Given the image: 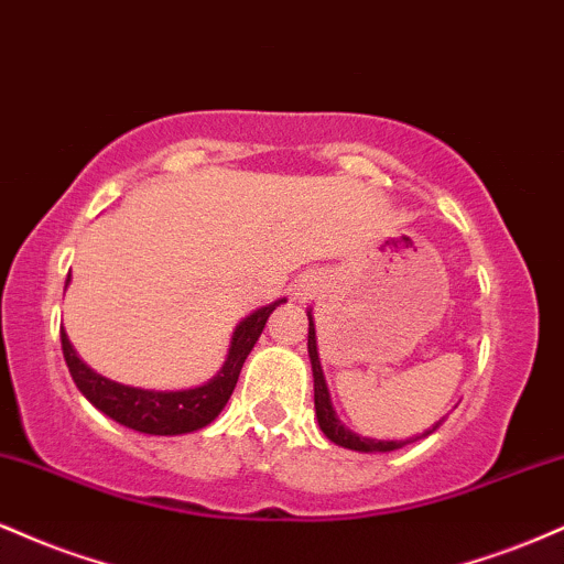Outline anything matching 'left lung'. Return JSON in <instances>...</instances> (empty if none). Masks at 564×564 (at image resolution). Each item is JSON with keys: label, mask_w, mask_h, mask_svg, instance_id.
Here are the masks:
<instances>
[{"label": "left lung", "mask_w": 564, "mask_h": 564, "mask_svg": "<svg viewBox=\"0 0 564 564\" xmlns=\"http://www.w3.org/2000/svg\"><path fill=\"white\" fill-rule=\"evenodd\" d=\"M307 321H310V328H307V352H310V364H313V381H315V416H318V424L323 430V435H326L332 443L341 445V448H349V451H360V453H390V451H398L403 448L408 443H416V440H422L426 435H432V432L437 430V424H432V430H426L424 435H416V437H408V440H373V437H360L355 435L352 430H347L345 424L336 419V411L332 405V394H328V387H326V377H323V368H321V358H318V341H315V323H313V315L307 313Z\"/></svg>", "instance_id": "obj_1"}]
</instances>
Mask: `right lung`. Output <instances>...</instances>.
Returning <instances> with one entry per match:
<instances>
[{
    "label": "right lung",
    "instance_id": "1",
    "mask_svg": "<svg viewBox=\"0 0 564 564\" xmlns=\"http://www.w3.org/2000/svg\"><path fill=\"white\" fill-rule=\"evenodd\" d=\"M283 302L286 300H278L268 304V307H260L251 315H246L236 326V332H232L228 360L219 368L217 377L206 381V384L193 387V390H140V387H127L100 377L76 355L74 345L68 341V334L61 328L63 358H66V366L79 392L97 411L111 416L113 422L124 424L134 432H145V435H185V432H196L200 426L212 424L219 416V411H223L232 390H236L243 360L249 358L251 347L260 339L270 313Z\"/></svg>",
    "mask_w": 564,
    "mask_h": 564
}]
</instances>
